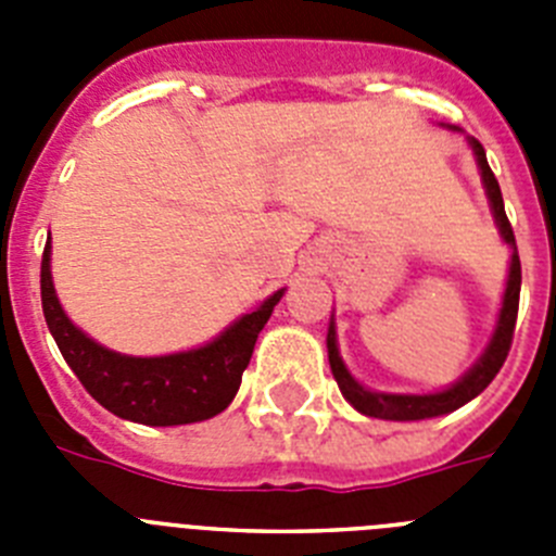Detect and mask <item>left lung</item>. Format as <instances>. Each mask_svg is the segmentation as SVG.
I'll use <instances>...</instances> for the list:
<instances>
[{
    "instance_id": "obj_1",
    "label": "left lung",
    "mask_w": 556,
    "mask_h": 556,
    "mask_svg": "<svg viewBox=\"0 0 556 556\" xmlns=\"http://www.w3.org/2000/svg\"><path fill=\"white\" fill-rule=\"evenodd\" d=\"M470 147L476 152V161H479L481 178H484V189H488L490 205H493L495 223H498L501 236L504 242L513 244V264H509V281L507 292H504V306H501L498 326H495L493 339H490L488 351L473 365V370L468 376L456 381L454 387L443 392H434V395H387V392H370L358 384L356 378L345 370L342 358H339L337 348V331H333V323L328 326V362H331V372L337 378L339 390L345 395V401H351L353 409H358L362 415L381 417V420H426V417L448 415V412L459 409L468 401H473L481 390H488V384L498 376V370L504 367L509 356V348H513V333H515V320H518V301H520V258L518 248H515V233L513 225L507 219V211H504V198H501L498 180H495L493 169L488 164V152L481 147L479 139H470Z\"/></svg>"
}]
</instances>
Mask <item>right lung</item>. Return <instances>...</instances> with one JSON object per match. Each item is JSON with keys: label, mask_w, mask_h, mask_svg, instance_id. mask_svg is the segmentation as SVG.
Returning <instances> with one entry per match:
<instances>
[{"label": "right lung", "mask_w": 556, "mask_h": 556, "mask_svg": "<svg viewBox=\"0 0 556 556\" xmlns=\"http://www.w3.org/2000/svg\"><path fill=\"white\" fill-rule=\"evenodd\" d=\"M281 292L255 312L236 320L223 337L198 351L172 356L136 358L97 345L80 328L72 326L58 303L49 275V242L41 258V303L47 326L61 348L66 365L75 370L86 392L116 417L144 426H184L208 420L228 409L242 372L250 365L255 339L269 320Z\"/></svg>", "instance_id": "right-lung-1"}]
</instances>
